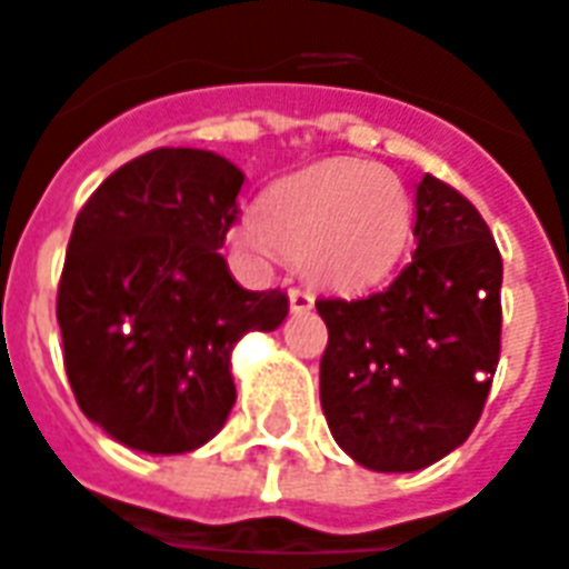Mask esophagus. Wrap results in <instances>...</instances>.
<instances>
[{
  "mask_svg": "<svg viewBox=\"0 0 569 569\" xmlns=\"http://www.w3.org/2000/svg\"><path fill=\"white\" fill-rule=\"evenodd\" d=\"M310 307H313V296H310L307 289H292V292H289V310H292V313H307Z\"/></svg>",
  "mask_w": 569,
  "mask_h": 569,
  "instance_id": "34e87169",
  "label": "esophagus"
}]
</instances>
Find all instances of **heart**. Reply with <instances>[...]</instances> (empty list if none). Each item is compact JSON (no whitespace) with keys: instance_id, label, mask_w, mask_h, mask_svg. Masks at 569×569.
<instances>
[{"instance_id":"1","label":"heart","mask_w":569,"mask_h":569,"mask_svg":"<svg viewBox=\"0 0 569 569\" xmlns=\"http://www.w3.org/2000/svg\"><path fill=\"white\" fill-rule=\"evenodd\" d=\"M413 238V199L389 168L338 159L268 189L238 243L259 259L292 252L307 280L359 292L386 280Z\"/></svg>"}]
</instances>
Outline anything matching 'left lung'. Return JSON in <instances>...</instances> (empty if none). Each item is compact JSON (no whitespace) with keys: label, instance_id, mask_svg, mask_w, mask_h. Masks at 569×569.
Listing matches in <instances>:
<instances>
[{"label":"left lung","instance_id":"left-lung-1","mask_svg":"<svg viewBox=\"0 0 569 569\" xmlns=\"http://www.w3.org/2000/svg\"><path fill=\"white\" fill-rule=\"evenodd\" d=\"M416 252L380 292L319 298V401L338 446L380 473L422 470L477 428L500 359L503 262L443 180L416 187Z\"/></svg>","mask_w":569,"mask_h":569}]
</instances>
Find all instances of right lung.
Returning a JSON list of instances; mask_svg holds the SVG:
<instances>
[{
  "mask_svg": "<svg viewBox=\"0 0 569 569\" xmlns=\"http://www.w3.org/2000/svg\"><path fill=\"white\" fill-rule=\"evenodd\" d=\"M241 187L222 156L159 147L117 168L74 220L62 361L83 416L117 443L150 456L208 443L234 403V343L289 313L286 292L243 289L217 252Z\"/></svg>",
  "mask_w": 569,
  "mask_h": 569,
  "instance_id": "obj_1",
  "label": "right lung"
}]
</instances>
